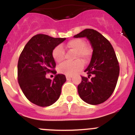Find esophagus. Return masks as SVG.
<instances>
[{
    "mask_svg": "<svg viewBox=\"0 0 135 135\" xmlns=\"http://www.w3.org/2000/svg\"><path fill=\"white\" fill-rule=\"evenodd\" d=\"M71 78H72V76H68V75H66V79L67 80H70V79H71Z\"/></svg>",
    "mask_w": 135,
    "mask_h": 135,
    "instance_id": "1",
    "label": "esophagus"
}]
</instances>
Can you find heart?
<instances>
[{"label":"heart","mask_w":135,"mask_h":135,"mask_svg":"<svg viewBox=\"0 0 135 135\" xmlns=\"http://www.w3.org/2000/svg\"><path fill=\"white\" fill-rule=\"evenodd\" d=\"M67 46L70 49L76 52V59H80L83 61L86 62L90 59L92 51L89 47L86 46V42L82 39L76 38L71 40L67 43ZM64 47L62 45H58L53 49L52 55L56 62H61L64 59ZM84 65L82 61L77 60L72 63L64 62L58 68L59 73L64 74L68 76H71L76 74L79 70L82 69Z\"/></svg>","instance_id":"b5f03b06"}]
</instances>
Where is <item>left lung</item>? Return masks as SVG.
<instances>
[{
    "label": "left lung",
    "instance_id": "obj_1",
    "mask_svg": "<svg viewBox=\"0 0 135 135\" xmlns=\"http://www.w3.org/2000/svg\"><path fill=\"white\" fill-rule=\"evenodd\" d=\"M74 37H86L93 50L90 64L84 70L88 78L93 77L89 80L82 76L78 86L80 97L90 105L103 103L113 93L120 72L114 48L102 34L93 29H86Z\"/></svg>",
    "mask_w": 135,
    "mask_h": 135
}]
</instances>
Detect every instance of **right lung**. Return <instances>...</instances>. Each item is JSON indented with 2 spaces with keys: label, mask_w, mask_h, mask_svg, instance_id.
<instances>
[{
  "label": "right lung",
  "mask_w": 135,
  "mask_h": 135,
  "mask_svg": "<svg viewBox=\"0 0 135 135\" xmlns=\"http://www.w3.org/2000/svg\"><path fill=\"white\" fill-rule=\"evenodd\" d=\"M66 38L37 34L27 42L17 64L18 82L26 98L40 107L53 105L58 100L66 81L64 74L53 71L56 64L52 53ZM56 74L53 80L46 78L47 73Z\"/></svg>",
  "instance_id": "right-lung-1"
}]
</instances>
